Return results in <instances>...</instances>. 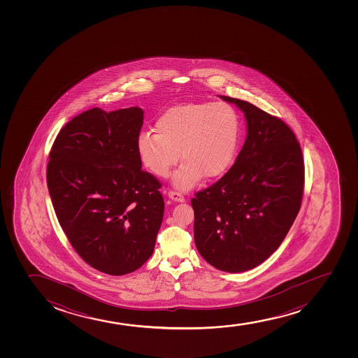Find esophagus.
I'll use <instances>...</instances> for the list:
<instances>
[{
  "instance_id": "1",
  "label": "esophagus",
  "mask_w": 358,
  "mask_h": 358,
  "mask_svg": "<svg viewBox=\"0 0 358 358\" xmlns=\"http://www.w3.org/2000/svg\"><path fill=\"white\" fill-rule=\"evenodd\" d=\"M169 197L174 201H185V197L178 191H169Z\"/></svg>"
}]
</instances>
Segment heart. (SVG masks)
I'll list each match as a JSON object with an SVG mask.
<instances>
[{
    "instance_id": "b5f03b06",
    "label": "heart",
    "mask_w": 358,
    "mask_h": 358,
    "mask_svg": "<svg viewBox=\"0 0 358 358\" xmlns=\"http://www.w3.org/2000/svg\"><path fill=\"white\" fill-rule=\"evenodd\" d=\"M155 129L141 131L136 141L142 164L157 177H166L180 152L182 164L173 184L189 189L201 176L211 179L229 169L238 150L241 123L230 103H189L162 112Z\"/></svg>"
}]
</instances>
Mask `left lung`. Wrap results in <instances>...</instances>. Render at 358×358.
<instances>
[{"mask_svg": "<svg viewBox=\"0 0 358 358\" xmlns=\"http://www.w3.org/2000/svg\"><path fill=\"white\" fill-rule=\"evenodd\" d=\"M221 99L245 113L246 141L229 171L191 204L198 252L235 273L265 262L288 234L302 203L304 162L283 120L240 99Z\"/></svg>", "mask_w": 358, "mask_h": 358, "instance_id": "obj_1", "label": "left lung"}]
</instances>
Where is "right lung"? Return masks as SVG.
<instances>
[{
	"mask_svg": "<svg viewBox=\"0 0 358 358\" xmlns=\"http://www.w3.org/2000/svg\"><path fill=\"white\" fill-rule=\"evenodd\" d=\"M142 125L140 107H94L68 122L50 152L58 222L78 255L107 275H127L150 258L164 217L161 182L141 169Z\"/></svg>",
	"mask_w": 358,
	"mask_h": 358,
	"instance_id": "right-lung-1",
	"label": "right lung"
}]
</instances>
